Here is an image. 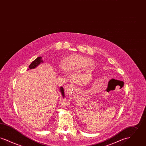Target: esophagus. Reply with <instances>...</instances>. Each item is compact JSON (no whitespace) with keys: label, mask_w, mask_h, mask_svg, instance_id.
Returning <instances> with one entry per match:
<instances>
[{"label":"esophagus","mask_w":146,"mask_h":146,"mask_svg":"<svg viewBox=\"0 0 146 146\" xmlns=\"http://www.w3.org/2000/svg\"><path fill=\"white\" fill-rule=\"evenodd\" d=\"M72 89H73V85L72 84H68L65 87V91L67 92H70V91Z\"/></svg>","instance_id":"obj_1"}]
</instances>
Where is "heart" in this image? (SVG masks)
Instances as JSON below:
<instances>
[{
  "instance_id": "obj_1",
  "label": "heart",
  "mask_w": 146,
  "mask_h": 146,
  "mask_svg": "<svg viewBox=\"0 0 146 146\" xmlns=\"http://www.w3.org/2000/svg\"><path fill=\"white\" fill-rule=\"evenodd\" d=\"M94 62L92 59L86 58L77 54H73L65 58L62 62V67L60 70H64L67 72H71L82 70L90 69L93 67Z\"/></svg>"
}]
</instances>
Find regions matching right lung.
<instances>
[{"label": "right lung", "mask_w": 146, "mask_h": 146, "mask_svg": "<svg viewBox=\"0 0 146 146\" xmlns=\"http://www.w3.org/2000/svg\"><path fill=\"white\" fill-rule=\"evenodd\" d=\"M42 63H43V61L42 60V57H41V56L40 57H38L29 66V69H35V68H36L37 66H38V65H39ZM29 69L28 70H29ZM60 92L61 93V94L62 95L63 97H64V92L63 88L61 86L60 88Z\"/></svg>", "instance_id": "obj_1"}]
</instances>
